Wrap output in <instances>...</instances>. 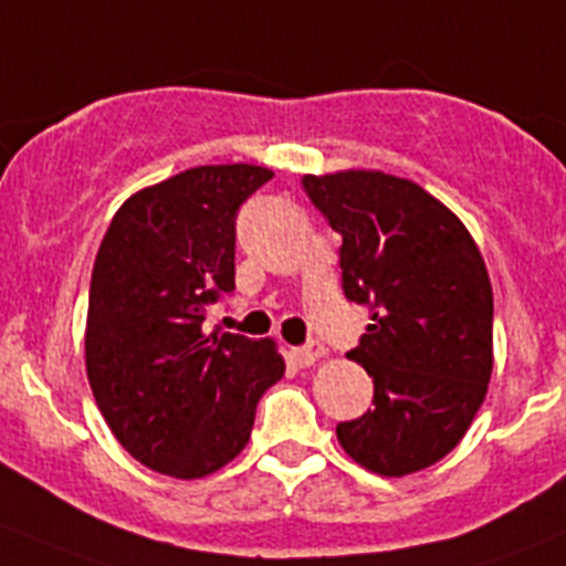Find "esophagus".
Returning <instances> with one entry per match:
<instances>
[{
  "instance_id": "esophagus-1",
  "label": "esophagus",
  "mask_w": 566,
  "mask_h": 566,
  "mask_svg": "<svg viewBox=\"0 0 566 566\" xmlns=\"http://www.w3.org/2000/svg\"><path fill=\"white\" fill-rule=\"evenodd\" d=\"M322 355H325V347H322L319 342H308V344H303V347L292 349V358L297 367H311V364H316Z\"/></svg>"
}]
</instances>
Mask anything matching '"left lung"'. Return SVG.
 <instances>
[{
    "instance_id": "8db88e82",
    "label": "left lung",
    "mask_w": 566,
    "mask_h": 566,
    "mask_svg": "<svg viewBox=\"0 0 566 566\" xmlns=\"http://www.w3.org/2000/svg\"><path fill=\"white\" fill-rule=\"evenodd\" d=\"M303 188L342 235L344 297L373 319L347 353L373 378V408L336 424L338 444L378 475H411L464 439L486 397V263L461 219L417 182L349 169L305 175Z\"/></svg>"
}]
</instances>
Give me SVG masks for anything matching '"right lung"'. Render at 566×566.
I'll use <instances>...</instances> for the list:
<instances>
[{
	"label": "right lung",
	"instance_id": "right-lung-1",
	"mask_svg": "<svg viewBox=\"0 0 566 566\" xmlns=\"http://www.w3.org/2000/svg\"><path fill=\"white\" fill-rule=\"evenodd\" d=\"M263 166H197L133 193L96 252L85 325L94 400L122 448L155 472L202 478L250 441L286 364L269 338L206 333L235 289V217Z\"/></svg>",
	"mask_w": 566,
	"mask_h": 566
}]
</instances>
